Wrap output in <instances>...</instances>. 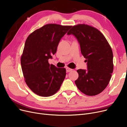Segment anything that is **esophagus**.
<instances>
[{
	"instance_id": "1",
	"label": "esophagus",
	"mask_w": 127,
	"mask_h": 127,
	"mask_svg": "<svg viewBox=\"0 0 127 127\" xmlns=\"http://www.w3.org/2000/svg\"><path fill=\"white\" fill-rule=\"evenodd\" d=\"M66 72H69L70 71H71L72 70V69L69 68V67H66Z\"/></svg>"
}]
</instances>
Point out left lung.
<instances>
[{"mask_svg":"<svg viewBox=\"0 0 127 127\" xmlns=\"http://www.w3.org/2000/svg\"><path fill=\"white\" fill-rule=\"evenodd\" d=\"M67 34L77 38L87 62V69L77 70L76 85L86 95L99 94L108 85L113 71V55L109 44L100 31L85 24L73 26Z\"/></svg>","mask_w":127,"mask_h":127,"instance_id":"8db88e82","label":"left lung"}]
</instances>
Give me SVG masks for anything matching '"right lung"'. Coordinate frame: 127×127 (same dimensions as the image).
Wrapping results in <instances>:
<instances>
[{"label":"right lung","instance_id":"right-lung-1","mask_svg":"<svg viewBox=\"0 0 127 127\" xmlns=\"http://www.w3.org/2000/svg\"><path fill=\"white\" fill-rule=\"evenodd\" d=\"M71 26L50 24L36 30L27 38L21 66L25 80L30 90L42 97L54 95L61 87L66 69L49 64L62 37Z\"/></svg>","mask_w":127,"mask_h":127}]
</instances>
